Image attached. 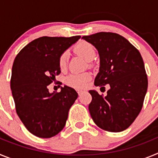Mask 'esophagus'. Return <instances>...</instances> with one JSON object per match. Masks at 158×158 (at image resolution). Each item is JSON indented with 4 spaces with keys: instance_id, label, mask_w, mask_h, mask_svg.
I'll return each mask as SVG.
<instances>
[{
    "instance_id": "1",
    "label": "esophagus",
    "mask_w": 158,
    "mask_h": 158,
    "mask_svg": "<svg viewBox=\"0 0 158 158\" xmlns=\"http://www.w3.org/2000/svg\"><path fill=\"white\" fill-rule=\"evenodd\" d=\"M83 92L84 91H82V90H77V93H78V94H79V95L81 94V93H83Z\"/></svg>"
}]
</instances>
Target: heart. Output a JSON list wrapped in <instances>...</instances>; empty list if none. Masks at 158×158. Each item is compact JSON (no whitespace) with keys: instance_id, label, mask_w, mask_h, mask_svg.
Returning a JSON list of instances; mask_svg holds the SVG:
<instances>
[{"instance_id":"b5f03b06","label":"heart","mask_w":158,"mask_h":158,"mask_svg":"<svg viewBox=\"0 0 158 158\" xmlns=\"http://www.w3.org/2000/svg\"><path fill=\"white\" fill-rule=\"evenodd\" d=\"M74 50L77 53L80 54L87 60H92L96 55V51L91 43L85 40L78 42L75 46ZM68 62V53L64 51L60 54L58 58V65L62 70L65 69ZM92 76L89 73H71L67 77L65 82L69 86L75 89H83L87 85L89 81L91 80Z\"/></svg>"}]
</instances>
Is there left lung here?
<instances>
[{
  "mask_svg": "<svg viewBox=\"0 0 158 158\" xmlns=\"http://www.w3.org/2000/svg\"><path fill=\"white\" fill-rule=\"evenodd\" d=\"M100 54V72L94 85H108L107 96L90 90L89 110L100 128L120 132L131 126L143 106L148 79L140 52L127 39L112 32H98L82 37Z\"/></svg>",
  "mask_w": 158,
  "mask_h": 158,
  "instance_id": "8db88e82",
  "label": "left lung"
}]
</instances>
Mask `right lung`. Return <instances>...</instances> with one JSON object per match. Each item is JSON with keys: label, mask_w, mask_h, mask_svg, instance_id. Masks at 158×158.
<instances>
[{"label": "right lung", "mask_w": 158, "mask_h": 158, "mask_svg": "<svg viewBox=\"0 0 158 158\" xmlns=\"http://www.w3.org/2000/svg\"><path fill=\"white\" fill-rule=\"evenodd\" d=\"M80 35L38 38L25 46L14 60L10 85L16 113L32 135L49 139L64 128L71 106L77 98L68 86L49 93L48 85L60 74V54Z\"/></svg>", "instance_id": "1"}]
</instances>
